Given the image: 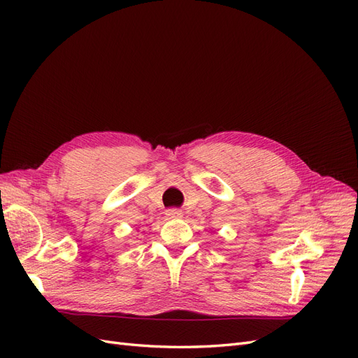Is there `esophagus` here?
<instances>
[{
    "label": "esophagus",
    "instance_id": "obj_1",
    "mask_svg": "<svg viewBox=\"0 0 358 358\" xmlns=\"http://www.w3.org/2000/svg\"><path fill=\"white\" fill-rule=\"evenodd\" d=\"M166 215H167V218H169V220H178V218H182V212H180L179 209H176V208H173V209L166 210Z\"/></svg>",
    "mask_w": 358,
    "mask_h": 358
}]
</instances>
